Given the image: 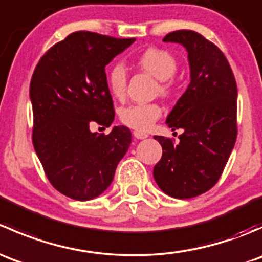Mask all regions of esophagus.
I'll return each instance as SVG.
<instances>
[{"instance_id": "esophagus-1", "label": "esophagus", "mask_w": 262, "mask_h": 262, "mask_svg": "<svg viewBox=\"0 0 262 262\" xmlns=\"http://www.w3.org/2000/svg\"><path fill=\"white\" fill-rule=\"evenodd\" d=\"M133 134H134V137H136L137 139H146V138H148V134L144 133V132H141V130H134Z\"/></svg>"}]
</instances>
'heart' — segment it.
<instances>
[{
	"instance_id": "b5f03b06",
	"label": "heart",
	"mask_w": 262,
	"mask_h": 262,
	"mask_svg": "<svg viewBox=\"0 0 262 262\" xmlns=\"http://www.w3.org/2000/svg\"><path fill=\"white\" fill-rule=\"evenodd\" d=\"M137 66L144 72L157 78V92L163 97L175 94L173 75L178 70V60L170 52L161 48H148L136 59ZM107 87L116 99H123L126 92V71L123 63H114L106 75ZM162 115V107L156 102L133 104L120 112L121 123L136 130H148Z\"/></svg>"
}]
</instances>
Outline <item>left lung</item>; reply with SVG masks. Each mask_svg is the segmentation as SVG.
Returning <instances> with one entry per match:
<instances>
[{"instance_id": "obj_1", "label": "left lung", "mask_w": 262, "mask_h": 262, "mask_svg": "<svg viewBox=\"0 0 262 262\" xmlns=\"http://www.w3.org/2000/svg\"><path fill=\"white\" fill-rule=\"evenodd\" d=\"M163 41L186 48L191 81L166 120L172 130H184L180 142L155 137L162 157L153 176L163 192L190 199L218 182L236 143L237 83L226 55L202 34L176 30Z\"/></svg>"}]
</instances>
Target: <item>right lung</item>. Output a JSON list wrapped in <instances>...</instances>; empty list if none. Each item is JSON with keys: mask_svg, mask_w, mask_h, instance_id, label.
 I'll return each instance as SVG.
<instances>
[{"mask_svg": "<svg viewBox=\"0 0 262 262\" xmlns=\"http://www.w3.org/2000/svg\"><path fill=\"white\" fill-rule=\"evenodd\" d=\"M134 40L76 31L50 47L34 70L33 144L50 184L71 199L102 194L130 146L126 126L105 136L91 133L90 125H112L115 110L105 66Z\"/></svg>", "mask_w": 262, "mask_h": 262, "instance_id": "add662e5", "label": "right lung"}]
</instances>
